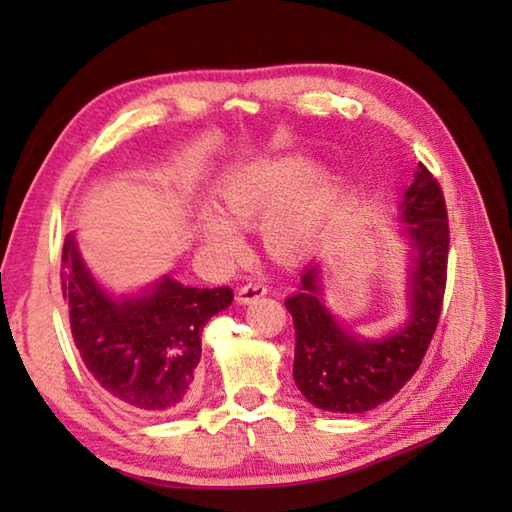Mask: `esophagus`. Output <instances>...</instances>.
Returning <instances> with one entry per match:
<instances>
[{
    "label": "esophagus",
    "instance_id": "34e87169",
    "mask_svg": "<svg viewBox=\"0 0 512 512\" xmlns=\"http://www.w3.org/2000/svg\"><path fill=\"white\" fill-rule=\"evenodd\" d=\"M266 292H268V288H266V284H262V281H250V284H244L242 288H239L237 301L239 303H253L259 297H264Z\"/></svg>",
    "mask_w": 512,
    "mask_h": 512
}]
</instances>
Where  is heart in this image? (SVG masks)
I'll list each match as a JSON object with an SVG mask.
<instances>
[{"label":"heart","mask_w":512,"mask_h":512,"mask_svg":"<svg viewBox=\"0 0 512 512\" xmlns=\"http://www.w3.org/2000/svg\"><path fill=\"white\" fill-rule=\"evenodd\" d=\"M306 170L301 156L250 162L222 180L217 206L237 226H255L264 220L266 244L277 253H292L306 242L330 195V178L317 171L306 174ZM225 221L206 211L202 239L211 253L228 259L242 253V239Z\"/></svg>","instance_id":"heart-1"}]
</instances>
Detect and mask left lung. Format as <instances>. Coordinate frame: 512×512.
<instances>
[{"label": "left lung", "instance_id": "8db88e82", "mask_svg": "<svg viewBox=\"0 0 512 512\" xmlns=\"http://www.w3.org/2000/svg\"><path fill=\"white\" fill-rule=\"evenodd\" d=\"M407 233L416 246L411 275V319L383 341H358L341 330L319 301L317 266L303 273L297 295L286 299L295 323L292 376L314 407L363 413L394 398L418 372L436 334L449 264V217L438 178L418 165L407 189Z\"/></svg>", "mask_w": 512, "mask_h": 512}]
</instances>
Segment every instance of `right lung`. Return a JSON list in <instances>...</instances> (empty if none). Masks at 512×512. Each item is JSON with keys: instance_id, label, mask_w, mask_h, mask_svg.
<instances>
[{"instance_id": "add662e5", "label": "right lung", "mask_w": 512, "mask_h": 512, "mask_svg": "<svg viewBox=\"0 0 512 512\" xmlns=\"http://www.w3.org/2000/svg\"><path fill=\"white\" fill-rule=\"evenodd\" d=\"M61 288L76 350L107 396L140 416L191 405L202 328L231 306V288H189L162 279L145 297L114 301L94 284L72 235L63 244Z\"/></svg>"}]
</instances>
